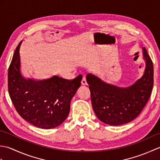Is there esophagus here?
I'll return each mask as SVG.
<instances>
[{"mask_svg": "<svg viewBox=\"0 0 160 160\" xmlns=\"http://www.w3.org/2000/svg\"><path fill=\"white\" fill-rule=\"evenodd\" d=\"M81 84H82V85H84V86L87 85V82L85 77L82 78V81H81Z\"/></svg>", "mask_w": 160, "mask_h": 160, "instance_id": "esophagus-1", "label": "esophagus"}]
</instances>
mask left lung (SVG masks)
<instances>
[{
    "instance_id": "left-lung-1",
    "label": "left lung",
    "mask_w": 160,
    "mask_h": 160,
    "mask_svg": "<svg viewBox=\"0 0 160 160\" xmlns=\"http://www.w3.org/2000/svg\"><path fill=\"white\" fill-rule=\"evenodd\" d=\"M144 72L128 87H119L103 82L93 74L87 75L91 103L96 116L111 126L127 124L136 118L150 98L153 86V65L147 51L142 47Z\"/></svg>"
}]
</instances>
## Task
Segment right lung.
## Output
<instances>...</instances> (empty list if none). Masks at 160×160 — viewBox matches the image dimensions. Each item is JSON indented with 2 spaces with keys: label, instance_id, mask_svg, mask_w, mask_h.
Here are the masks:
<instances>
[{
  "label": "right lung",
  "instance_id": "add662e5",
  "mask_svg": "<svg viewBox=\"0 0 160 160\" xmlns=\"http://www.w3.org/2000/svg\"><path fill=\"white\" fill-rule=\"evenodd\" d=\"M19 43L8 71V91L13 106L24 120L36 127L55 128L66 120L70 103L81 85L82 75L73 80L53 76L49 79H26L20 72Z\"/></svg>",
  "mask_w": 160,
  "mask_h": 160
}]
</instances>
